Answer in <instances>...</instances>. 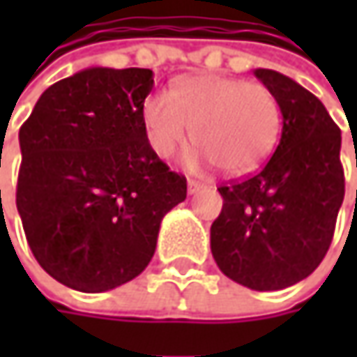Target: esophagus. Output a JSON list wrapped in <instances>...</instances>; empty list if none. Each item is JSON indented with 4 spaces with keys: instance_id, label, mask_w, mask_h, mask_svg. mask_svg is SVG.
Segmentation results:
<instances>
[{
    "instance_id": "esophagus-1",
    "label": "esophagus",
    "mask_w": 357,
    "mask_h": 357,
    "mask_svg": "<svg viewBox=\"0 0 357 357\" xmlns=\"http://www.w3.org/2000/svg\"><path fill=\"white\" fill-rule=\"evenodd\" d=\"M200 188H202L200 183H197V181H188V195H197Z\"/></svg>"
}]
</instances>
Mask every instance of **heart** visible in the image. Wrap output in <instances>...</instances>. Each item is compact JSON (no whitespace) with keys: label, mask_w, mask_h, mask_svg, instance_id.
I'll return each mask as SVG.
<instances>
[{"label":"heart","mask_w":357,"mask_h":357,"mask_svg":"<svg viewBox=\"0 0 357 357\" xmlns=\"http://www.w3.org/2000/svg\"><path fill=\"white\" fill-rule=\"evenodd\" d=\"M149 143L171 158L185 143L190 125L197 143L188 165H218L225 174L254 171L272 153L280 132V107L272 91L222 75H199L174 91H153L143 103Z\"/></svg>","instance_id":"1"}]
</instances>
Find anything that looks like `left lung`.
Listing matches in <instances>:
<instances>
[{
    "label": "left lung",
    "instance_id": "1",
    "mask_svg": "<svg viewBox=\"0 0 357 357\" xmlns=\"http://www.w3.org/2000/svg\"><path fill=\"white\" fill-rule=\"evenodd\" d=\"M254 75L278 101L280 143L256 174L218 188L222 213L211 227V250L225 276L266 292L320 266L344 202V169L342 135L322 101L278 71Z\"/></svg>",
    "mask_w": 357,
    "mask_h": 357
}]
</instances>
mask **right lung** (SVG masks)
I'll return each instance as SVG.
<instances>
[{
    "instance_id": "add662e5",
    "label": "right lung",
    "mask_w": 357,
    "mask_h": 357,
    "mask_svg": "<svg viewBox=\"0 0 357 357\" xmlns=\"http://www.w3.org/2000/svg\"><path fill=\"white\" fill-rule=\"evenodd\" d=\"M151 69L89 67L53 83L20 129L17 213L41 268L79 292L137 278L186 178L153 151Z\"/></svg>"
}]
</instances>
